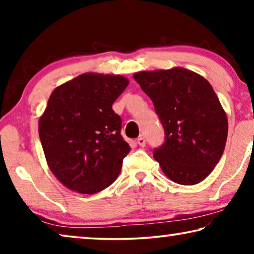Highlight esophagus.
Here are the masks:
<instances>
[{
	"mask_svg": "<svg viewBox=\"0 0 254 254\" xmlns=\"http://www.w3.org/2000/svg\"><path fill=\"white\" fill-rule=\"evenodd\" d=\"M136 142H137V144L140 145V147H144V145H145V140H144L143 136H139V137H137Z\"/></svg>",
	"mask_w": 254,
	"mask_h": 254,
	"instance_id": "1",
	"label": "esophagus"
}]
</instances>
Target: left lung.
<instances>
[{
    "label": "left lung",
    "mask_w": 254,
    "mask_h": 254,
    "mask_svg": "<svg viewBox=\"0 0 254 254\" xmlns=\"http://www.w3.org/2000/svg\"><path fill=\"white\" fill-rule=\"evenodd\" d=\"M133 78L151 98L166 141L153 157L167 177L190 186L212 173L227 139V117L210 84L183 67L139 71Z\"/></svg>",
    "instance_id": "obj_1"
}]
</instances>
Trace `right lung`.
I'll return each instance as SVG.
<instances>
[{
	"label": "right lung",
	"mask_w": 254,
	"mask_h": 254,
	"mask_svg": "<svg viewBox=\"0 0 254 254\" xmlns=\"http://www.w3.org/2000/svg\"><path fill=\"white\" fill-rule=\"evenodd\" d=\"M127 85L121 75L85 72L51 93L39 136L51 173L70 190L96 194L120 175L131 148L112 104Z\"/></svg>",
	"instance_id": "1"
}]
</instances>
